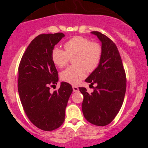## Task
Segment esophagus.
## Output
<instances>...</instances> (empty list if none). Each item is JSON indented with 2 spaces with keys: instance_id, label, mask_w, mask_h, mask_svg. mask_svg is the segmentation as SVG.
Segmentation results:
<instances>
[{
  "instance_id": "1",
  "label": "esophagus",
  "mask_w": 148,
  "mask_h": 148,
  "mask_svg": "<svg viewBox=\"0 0 148 148\" xmlns=\"http://www.w3.org/2000/svg\"><path fill=\"white\" fill-rule=\"evenodd\" d=\"M72 88H73V91H74V92H79V87H77V86H72Z\"/></svg>"
}]
</instances>
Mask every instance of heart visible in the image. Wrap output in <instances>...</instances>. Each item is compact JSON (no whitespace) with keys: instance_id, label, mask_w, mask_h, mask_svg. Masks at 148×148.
I'll return each instance as SVG.
<instances>
[{"instance_id":"obj_1","label":"heart","mask_w":148,"mask_h":148,"mask_svg":"<svg viewBox=\"0 0 148 148\" xmlns=\"http://www.w3.org/2000/svg\"><path fill=\"white\" fill-rule=\"evenodd\" d=\"M65 51L55 48L51 53L53 62L63 68L72 59L74 65L61 73V79L71 84H78L86 76V71L93 72L102 60V48L97 42L83 36H74L64 44Z\"/></svg>"}]
</instances>
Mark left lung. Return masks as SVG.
Here are the masks:
<instances>
[{
	"label": "left lung",
	"instance_id": "left-lung-1",
	"mask_svg": "<svg viewBox=\"0 0 148 148\" xmlns=\"http://www.w3.org/2000/svg\"><path fill=\"white\" fill-rule=\"evenodd\" d=\"M92 34L102 42V56L99 66L85 82L97 86L91 94L86 88L79 89L84 96L82 108L85 119L92 125L105 126L115 118L122 105L126 92V74L115 44L99 31Z\"/></svg>",
	"mask_w": 148,
	"mask_h": 148
}]
</instances>
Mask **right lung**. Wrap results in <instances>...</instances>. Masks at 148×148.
<instances>
[{
  "mask_svg": "<svg viewBox=\"0 0 148 148\" xmlns=\"http://www.w3.org/2000/svg\"><path fill=\"white\" fill-rule=\"evenodd\" d=\"M64 36L63 33L38 35L28 45L19 64L18 90L23 110L29 120L44 131L54 130L64 123L73 91L70 84L62 82L58 90L50 92V86L59 80L51 53Z\"/></svg>",
  "mask_w": 148,
  "mask_h": 148,
  "instance_id": "1",
  "label": "right lung"
}]
</instances>
